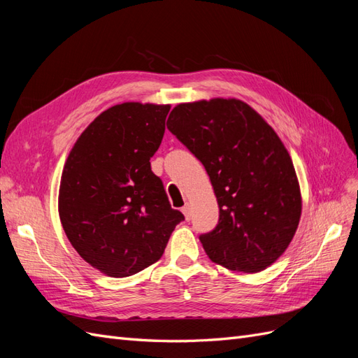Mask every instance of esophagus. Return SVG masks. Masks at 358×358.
<instances>
[{"label":"esophagus","instance_id":"esophagus-1","mask_svg":"<svg viewBox=\"0 0 358 358\" xmlns=\"http://www.w3.org/2000/svg\"><path fill=\"white\" fill-rule=\"evenodd\" d=\"M182 212H183V215H185V220L187 221H189L191 220V208H189V204H185L182 208Z\"/></svg>","mask_w":358,"mask_h":358}]
</instances>
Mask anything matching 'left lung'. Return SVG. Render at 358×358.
<instances>
[{"mask_svg": "<svg viewBox=\"0 0 358 358\" xmlns=\"http://www.w3.org/2000/svg\"><path fill=\"white\" fill-rule=\"evenodd\" d=\"M167 128L204 166L218 200V224L200 236L206 254L237 272L273 264L301 215L296 170L273 128L236 99L178 104Z\"/></svg>", "mask_w": 358, "mask_h": 358, "instance_id": "left-lung-1", "label": "left lung"}]
</instances>
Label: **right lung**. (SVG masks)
Masks as SVG:
<instances>
[{
  "instance_id": "obj_1",
  "label": "right lung",
  "mask_w": 358,
  "mask_h": 358,
  "mask_svg": "<svg viewBox=\"0 0 358 358\" xmlns=\"http://www.w3.org/2000/svg\"><path fill=\"white\" fill-rule=\"evenodd\" d=\"M169 110V104L110 107L80 134L64 166L62 229L85 262L107 276H131L158 262L185 220L149 162Z\"/></svg>"
}]
</instances>
